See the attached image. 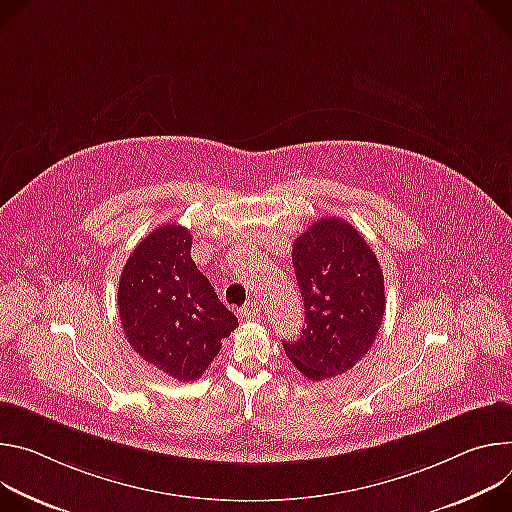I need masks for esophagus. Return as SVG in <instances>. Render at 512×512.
Segmentation results:
<instances>
[{"instance_id": "1", "label": "esophagus", "mask_w": 512, "mask_h": 512, "mask_svg": "<svg viewBox=\"0 0 512 512\" xmlns=\"http://www.w3.org/2000/svg\"><path fill=\"white\" fill-rule=\"evenodd\" d=\"M240 315H242L244 319H256V317L260 315V305H258L256 301H252V303H248V305L242 307Z\"/></svg>"}]
</instances>
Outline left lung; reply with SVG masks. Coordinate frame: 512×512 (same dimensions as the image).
<instances>
[{
	"label": "left lung",
	"instance_id": "obj_1",
	"mask_svg": "<svg viewBox=\"0 0 512 512\" xmlns=\"http://www.w3.org/2000/svg\"><path fill=\"white\" fill-rule=\"evenodd\" d=\"M293 266L305 301V327L285 346L309 380L354 368L372 348L382 325L384 274L356 227L321 217L293 242Z\"/></svg>",
	"mask_w": 512,
	"mask_h": 512
}]
</instances>
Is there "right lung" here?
<instances>
[{
	"instance_id": "1",
	"label": "right lung",
	"mask_w": 512,
	"mask_h": 512,
	"mask_svg": "<svg viewBox=\"0 0 512 512\" xmlns=\"http://www.w3.org/2000/svg\"><path fill=\"white\" fill-rule=\"evenodd\" d=\"M191 232L160 225L130 254L118 287L128 344L150 366L197 380L230 337L238 317L215 295L191 258Z\"/></svg>"
}]
</instances>
